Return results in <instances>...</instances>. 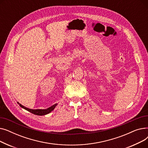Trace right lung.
<instances>
[{
	"mask_svg": "<svg viewBox=\"0 0 148 148\" xmlns=\"http://www.w3.org/2000/svg\"><path fill=\"white\" fill-rule=\"evenodd\" d=\"M19 106L23 108H24V109L27 110L28 112L32 113L34 114H36V115H38V116H42V115H45L47 114H49V113H50L51 111H53L54 108L56 107V106L58 105V104H55L53 105L52 106L49 107L48 108H47V109H30V108H28L25 106H22L21 104H20L19 103H17Z\"/></svg>",
	"mask_w": 148,
	"mask_h": 148,
	"instance_id": "1",
	"label": "right lung"
}]
</instances>
